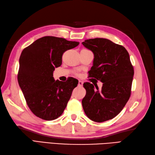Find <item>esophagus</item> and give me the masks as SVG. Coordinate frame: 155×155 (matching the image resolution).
<instances>
[{
    "label": "esophagus",
    "instance_id": "esophagus-1",
    "mask_svg": "<svg viewBox=\"0 0 155 155\" xmlns=\"http://www.w3.org/2000/svg\"><path fill=\"white\" fill-rule=\"evenodd\" d=\"M78 87H83V82H82V81H78Z\"/></svg>",
    "mask_w": 155,
    "mask_h": 155
}]
</instances>
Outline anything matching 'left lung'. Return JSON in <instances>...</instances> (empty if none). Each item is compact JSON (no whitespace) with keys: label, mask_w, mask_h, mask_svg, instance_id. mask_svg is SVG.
Masks as SVG:
<instances>
[{"label":"left lung","mask_w":155,"mask_h":155,"mask_svg":"<svg viewBox=\"0 0 155 155\" xmlns=\"http://www.w3.org/2000/svg\"><path fill=\"white\" fill-rule=\"evenodd\" d=\"M94 54L88 77L103 83L102 88L84 83L87 93L82 101L85 114L91 120L102 123L120 113L131 94L134 68L129 54L122 45L107 38H96L82 42Z\"/></svg>","instance_id":"obj_1"}]
</instances>
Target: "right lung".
<instances>
[{
	"label": "right lung",
	"instance_id": "right-lung-1",
	"mask_svg": "<svg viewBox=\"0 0 155 155\" xmlns=\"http://www.w3.org/2000/svg\"><path fill=\"white\" fill-rule=\"evenodd\" d=\"M78 45V42L47 36L23 49L18 82L28 107L37 117L52 120L63 113L78 81L72 77L66 82L55 81L53 71L61 65L64 52Z\"/></svg>",
	"mask_w": 155,
	"mask_h": 155
}]
</instances>
